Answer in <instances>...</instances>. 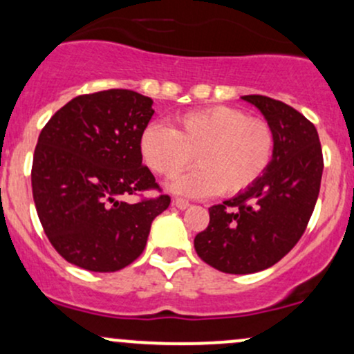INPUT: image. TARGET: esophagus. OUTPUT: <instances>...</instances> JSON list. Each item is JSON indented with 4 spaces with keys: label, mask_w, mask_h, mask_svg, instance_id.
Wrapping results in <instances>:
<instances>
[{
    "label": "esophagus",
    "mask_w": 354,
    "mask_h": 354,
    "mask_svg": "<svg viewBox=\"0 0 354 354\" xmlns=\"http://www.w3.org/2000/svg\"><path fill=\"white\" fill-rule=\"evenodd\" d=\"M174 206H176L177 209H180V211H184V209H187L189 206H191V204H189L187 201H184V199H176V201H174Z\"/></svg>",
    "instance_id": "1"
}]
</instances>
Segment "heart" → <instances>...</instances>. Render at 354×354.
<instances>
[{
  "label": "heart",
  "instance_id": "1",
  "mask_svg": "<svg viewBox=\"0 0 354 354\" xmlns=\"http://www.w3.org/2000/svg\"><path fill=\"white\" fill-rule=\"evenodd\" d=\"M273 150L275 131L267 120L227 106L184 115L176 130L153 121L140 136L143 160L163 177L176 176L196 155L197 169L167 182L170 192L187 197L246 191L265 174Z\"/></svg>",
  "mask_w": 354,
  "mask_h": 354
}]
</instances>
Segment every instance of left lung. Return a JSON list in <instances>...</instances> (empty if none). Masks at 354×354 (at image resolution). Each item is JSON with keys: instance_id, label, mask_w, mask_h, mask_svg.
<instances>
[{"instance_id": "8db88e82", "label": "left lung", "mask_w": 354, "mask_h": 354, "mask_svg": "<svg viewBox=\"0 0 354 354\" xmlns=\"http://www.w3.org/2000/svg\"><path fill=\"white\" fill-rule=\"evenodd\" d=\"M241 100L275 131L272 162L252 187L209 207V226L194 239L207 265L234 275L270 268L297 245L324 169L317 130L297 109L258 94Z\"/></svg>"}]
</instances>
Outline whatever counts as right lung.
I'll return each instance as SVG.
<instances>
[{
	"mask_svg": "<svg viewBox=\"0 0 354 354\" xmlns=\"http://www.w3.org/2000/svg\"><path fill=\"white\" fill-rule=\"evenodd\" d=\"M153 101L128 89L82 94L41 130L33 155L32 191L45 234L67 261L89 272H116L147 246L169 196L127 203L157 189L142 163L140 136Z\"/></svg>",
	"mask_w": 354,
	"mask_h": 354,
	"instance_id": "right-lung-1",
	"label": "right lung"
}]
</instances>
